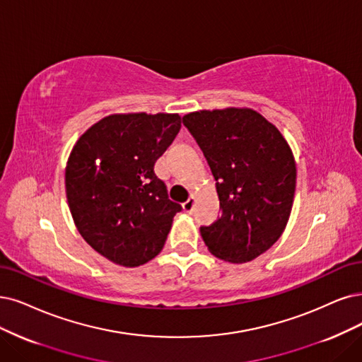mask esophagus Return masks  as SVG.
Listing matches in <instances>:
<instances>
[{"label":"esophagus","mask_w":362,"mask_h":362,"mask_svg":"<svg viewBox=\"0 0 362 362\" xmlns=\"http://www.w3.org/2000/svg\"><path fill=\"white\" fill-rule=\"evenodd\" d=\"M194 206H195V197H189L188 199H186V203H183V211L192 213Z\"/></svg>","instance_id":"obj_1"}]
</instances>
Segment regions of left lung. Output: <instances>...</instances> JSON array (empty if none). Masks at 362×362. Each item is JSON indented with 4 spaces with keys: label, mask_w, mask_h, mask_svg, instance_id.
<instances>
[{
    "label": "left lung",
    "mask_w": 362,
    "mask_h": 362,
    "mask_svg": "<svg viewBox=\"0 0 362 362\" xmlns=\"http://www.w3.org/2000/svg\"><path fill=\"white\" fill-rule=\"evenodd\" d=\"M207 159L221 218L199 233L219 259L249 262L282 235L296 195L297 167L285 137L253 109L228 107L183 116Z\"/></svg>",
    "instance_id": "1"
}]
</instances>
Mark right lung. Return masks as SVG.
<instances>
[{"mask_svg": "<svg viewBox=\"0 0 362 362\" xmlns=\"http://www.w3.org/2000/svg\"><path fill=\"white\" fill-rule=\"evenodd\" d=\"M180 127L177 113L105 116L78 137L66 160L65 192L77 231L117 265L153 259L182 210L153 171Z\"/></svg>", "mask_w": 362, "mask_h": 362, "instance_id": "obj_1", "label": "right lung"}]
</instances>
